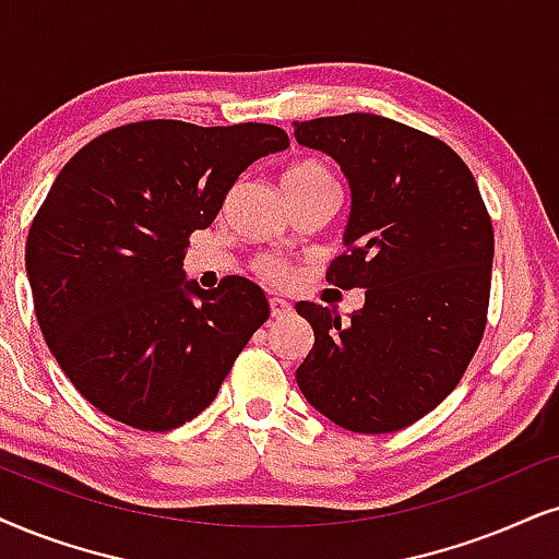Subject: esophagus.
Instances as JSON below:
<instances>
[{
    "label": "esophagus",
    "instance_id": "esophagus-1",
    "mask_svg": "<svg viewBox=\"0 0 559 559\" xmlns=\"http://www.w3.org/2000/svg\"><path fill=\"white\" fill-rule=\"evenodd\" d=\"M271 314L275 317V320H281V317H288V314H292V304H288L286 299H278V296H273V299H271Z\"/></svg>",
    "mask_w": 559,
    "mask_h": 559
}]
</instances>
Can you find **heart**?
<instances>
[{
	"mask_svg": "<svg viewBox=\"0 0 559 559\" xmlns=\"http://www.w3.org/2000/svg\"><path fill=\"white\" fill-rule=\"evenodd\" d=\"M317 182H335L320 162H299V165H294L284 175V186H317ZM260 271H263L265 278L275 281V284H281V281L288 278V267L275 263V260H265V263H260Z\"/></svg>",
	"mask_w": 559,
	"mask_h": 559,
	"instance_id": "b5f03b06",
	"label": "heart"
}]
</instances>
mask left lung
<instances>
[{"instance_id":"left-lung-1","label":"left lung","mask_w":559,"mask_h":559,"mask_svg":"<svg viewBox=\"0 0 559 559\" xmlns=\"http://www.w3.org/2000/svg\"><path fill=\"white\" fill-rule=\"evenodd\" d=\"M301 146L341 165L348 252L328 281L364 307L296 304L314 345L296 369L309 405L353 433H392L449 397L483 341L492 224L469 167L428 133L373 112L294 123Z\"/></svg>"}]
</instances>
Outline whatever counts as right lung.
<instances>
[{"label":"right lung","mask_w":559,"mask_h":559,"mask_svg":"<svg viewBox=\"0 0 559 559\" xmlns=\"http://www.w3.org/2000/svg\"><path fill=\"white\" fill-rule=\"evenodd\" d=\"M267 123L141 121L63 165L25 245L35 317L76 392L139 430H173L214 402L271 314L263 288L186 278L182 250L239 175L284 152Z\"/></svg>","instance_id":"obj_1"}]
</instances>
